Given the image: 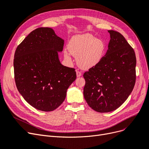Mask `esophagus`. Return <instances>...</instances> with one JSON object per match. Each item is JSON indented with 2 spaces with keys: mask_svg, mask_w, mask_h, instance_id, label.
Instances as JSON below:
<instances>
[{
  "mask_svg": "<svg viewBox=\"0 0 149 149\" xmlns=\"http://www.w3.org/2000/svg\"><path fill=\"white\" fill-rule=\"evenodd\" d=\"M76 74H77V77H79L81 76V72H80L79 70H77Z\"/></svg>",
  "mask_w": 149,
  "mask_h": 149,
  "instance_id": "esophagus-1",
  "label": "esophagus"
}]
</instances>
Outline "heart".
I'll return each instance as SVG.
<instances>
[{"label":"heart","mask_w":149,"mask_h":149,"mask_svg":"<svg viewBox=\"0 0 149 149\" xmlns=\"http://www.w3.org/2000/svg\"><path fill=\"white\" fill-rule=\"evenodd\" d=\"M70 53L77 57V63L84 69H88L100 63L105 54L106 45L104 40L96 38L88 33L73 36L69 43ZM66 58L69 57L64 52Z\"/></svg>","instance_id":"1"}]
</instances>
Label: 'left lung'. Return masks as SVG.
Wrapping results in <instances>:
<instances>
[{
  "mask_svg": "<svg viewBox=\"0 0 149 149\" xmlns=\"http://www.w3.org/2000/svg\"><path fill=\"white\" fill-rule=\"evenodd\" d=\"M108 32L111 39L105 56L84 74L85 100L92 109L100 113L118 108L128 99L136 82L133 48L120 32Z\"/></svg>",
  "mask_w": 149,
  "mask_h": 149,
  "instance_id": "1",
  "label": "left lung"
}]
</instances>
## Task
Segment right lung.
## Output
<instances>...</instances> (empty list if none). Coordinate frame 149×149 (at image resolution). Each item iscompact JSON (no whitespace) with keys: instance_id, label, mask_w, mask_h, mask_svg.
<instances>
[{"instance_id":"obj_1","label":"right lung","mask_w":149,"mask_h":149,"mask_svg":"<svg viewBox=\"0 0 149 149\" xmlns=\"http://www.w3.org/2000/svg\"><path fill=\"white\" fill-rule=\"evenodd\" d=\"M64 40L53 29L39 27L16 48L13 66L16 87L25 101L37 110L50 112L64 101L76 79L75 69L61 64L58 52Z\"/></svg>"}]
</instances>
